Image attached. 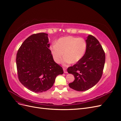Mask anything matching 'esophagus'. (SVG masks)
Returning a JSON list of instances; mask_svg holds the SVG:
<instances>
[{"instance_id":"34e87169","label":"esophagus","mask_w":121,"mask_h":121,"mask_svg":"<svg viewBox=\"0 0 121 121\" xmlns=\"http://www.w3.org/2000/svg\"><path fill=\"white\" fill-rule=\"evenodd\" d=\"M63 69H64V73H68V72H67V69H66V68H63Z\"/></svg>"}]
</instances>
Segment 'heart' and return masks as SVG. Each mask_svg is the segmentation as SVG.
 <instances>
[{"mask_svg": "<svg viewBox=\"0 0 121 121\" xmlns=\"http://www.w3.org/2000/svg\"><path fill=\"white\" fill-rule=\"evenodd\" d=\"M87 47V43L84 38L69 36L60 38L50 49L54 60L60 64L64 56L63 63L66 65L81 60L85 54Z\"/></svg>", "mask_w": 121, "mask_h": 121, "instance_id": "1", "label": "heart"}]
</instances>
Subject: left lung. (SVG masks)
Listing matches in <instances>:
<instances>
[{
  "label": "left lung",
  "mask_w": 121,
  "mask_h": 121,
  "mask_svg": "<svg viewBox=\"0 0 121 121\" xmlns=\"http://www.w3.org/2000/svg\"><path fill=\"white\" fill-rule=\"evenodd\" d=\"M87 47L82 59L68 68V72L75 77L69 85L79 91L89 89L98 82L103 74L105 55L99 42L93 36L87 37Z\"/></svg>",
  "instance_id": "8db88e82"
}]
</instances>
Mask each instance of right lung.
I'll return each instance as SVG.
<instances>
[{
  "instance_id": "add662e5",
  "label": "right lung",
  "mask_w": 121,
  "mask_h": 121,
  "mask_svg": "<svg viewBox=\"0 0 121 121\" xmlns=\"http://www.w3.org/2000/svg\"><path fill=\"white\" fill-rule=\"evenodd\" d=\"M44 33L34 34L22 43L17 51L16 64L20 82L36 93L50 89L63 68L53 60L48 38Z\"/></svg>"
}]
</instances>
